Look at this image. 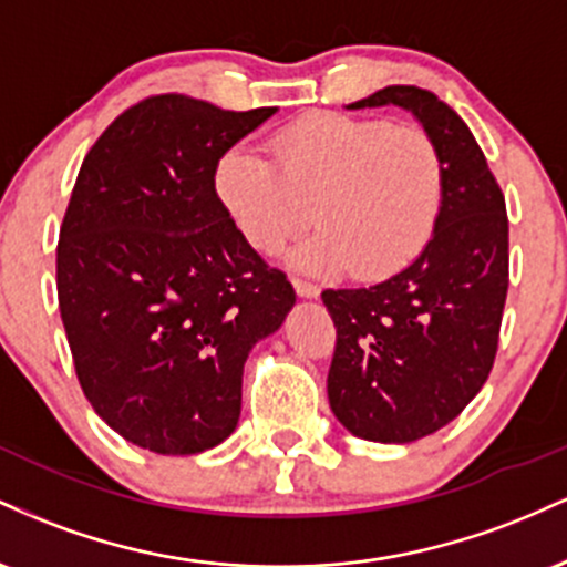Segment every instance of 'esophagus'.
<instances>
[{
	"label": "esophagus",
	"mask_w": 567,
	"mask_h": 567,
	"mask_svg": "<svg viewBox=\"0 0 567 567\" xmlns=\"http://www.w3.org/2000/svg\"><path fill=\"white\" fill-rule=\"evenodd\" d=\"M292 288L301 298H317L320 296V285L309 282V279H301V277H292Z\"/></svg>",
	"instance_id": "obj_1"
}]
</instances>
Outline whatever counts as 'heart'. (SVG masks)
<instances>
[{
  "instance_id": "heart-1",
  "label": "heart",
  "mask_w": 567,
  "mask_h": 567,
  "mask_svg": "<svg viewBox=\"0 0 567 567\" xmlns=\"http://www.w3.org/2000/svg\"><path fill=\"white\" fill-rule=\"evenodd\" d=\"M277 165L239 143L220 159L216 186L252 247L277 252L311 220L296 250L311 271L347 266L360 279L396 275L426 250L442 213L445 167L424 127L351 114H311L277 130Z\"/></svg>"
}]
</instances>
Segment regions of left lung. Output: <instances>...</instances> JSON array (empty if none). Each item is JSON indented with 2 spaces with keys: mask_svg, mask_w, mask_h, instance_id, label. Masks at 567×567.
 <instances>
[{
  "mask_svg": "<svg viewBox=\"0 0 567 567\" xmlns=\"http://www.w3.org/2000/svg\"><path fill=\"white\" fill-rule=\"evenodd\" d=\"M400 106L437 143L442 213L426 250L379 285L324 290L328 396L354 437L413 442L451 424L491 375L509 288V218L483 148L429 90L392 84L347 109Z\"/></svg>",
  "mask_w": 567,
  "mask_h": 567,
  "instance_id": "left-lung-1",
  "label": "left lung"
}]
</instances>
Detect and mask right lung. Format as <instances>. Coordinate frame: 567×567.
<instances>
[{
  "instance_id": "1",
  "label": "right lung",
  "mask_w": 567,
  "mask_h": 567,
  "mask_svg": "<svg viewBox=\"0 0 567 567\" xmlns=\"http://www.w3.org/2000/svg\"><path fill=\"white\" fill-rule=\"evenodd\" d=\"M275 112L143 97L76 175L58 239L61 320L90 405L146 451L229 437L247 354L296 303L216 192L220 157Z\"/></svg>"
}]
</instances>
